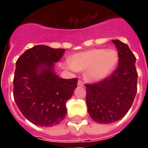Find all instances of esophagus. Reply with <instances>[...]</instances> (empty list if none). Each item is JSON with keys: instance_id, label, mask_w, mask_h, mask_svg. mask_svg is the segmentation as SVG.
<instances>
[{"instance_id": "34e87169", "label": "esophagus", "mask_w": 148, "mask_h": 148, "mask_svg": "<svg viewBox=\"0 0 148 148\" xmlns=\"http://www.w3.org/2000/svg\"><path fill=\"white\" fill-rule=\"evenodd\" d=\"M77 85L81 86V87H83L84 83L81 81H78V82H77Z\"/></svg>"}]
</instances>
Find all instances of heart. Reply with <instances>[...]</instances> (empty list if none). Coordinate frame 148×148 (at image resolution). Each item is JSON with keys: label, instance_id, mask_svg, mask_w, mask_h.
I'll return each mask as SVG.
<instances>
[{"label": "heart", "instance_id": "b5f03b06", "mask_svg": "<svg viewBox=\"0 0 148 148\" xmlns=\"http://www.w3.org/2000/svg\"><path fill=\"white\" fill-rule=\"evenodd\" d=\"M118 59V53L114 49H90L72 55L69 58V68L77 71H84V80L96 83L114 71Z\"/></svg>", "mask_w": 148, "mask_h": 148}]
</instances>
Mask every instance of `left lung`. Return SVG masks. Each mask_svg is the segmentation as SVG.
Masks as SVG:
<instances>
[{
  "mask_svg": "<svg viewBox=\"0 0 148 148\" xmlns=\"http://www.w3.org/2000/svg\"><path fill=\"white\" fill-rule=\"evenodd\" d=\"M119 57L110 76L95 84H86L88 114L99 124H110L124 117L132 106L138 84L136 58L126 44L112 40Z\"/></svg>",
  "mask_w": 148,
  "mask_h": 148,
  "instance_id": "obj_1",
  "label": "left lung"
}]
</instances>
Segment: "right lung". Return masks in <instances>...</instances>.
I'll list each match as a JSON object with an SVG mask.
<instances>
[{"instance_id": "add662e5", "label": "right lung", "mask_w": 148, "mask_h": 148, "mask_svg": "<svg viewBox=\"0 0 148 148\" xmlns=\"http://www.w3.org/2000/svg\"><path fill=\"white\" fill-rule=\"evenodd\" d=\"M64 52L37 45L16 62L14 98L22 114L37 126L52 127L62 121L66 102L77 88V79L60 78L54 72V64Z\"/></svg>"}]
</instances>
